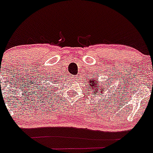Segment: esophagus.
Returning a JSON list of instances; mask_svg holds the SVG:
<instances>
[{
    "label": "esophagus",
    "mask_w": 153,
    "mask_h": 153,
    "mask_svg": "<svg viewBox=\"0 0 153 153\" xmlns=\"http://www.w3.org/2000/svg\"><path fill=\"white\" fill-rule=\"evenodd\" d=\"M72 77L74 78V79H77V77H78V76H73Z\"/></svg>",
    "instance_id": "esophagus-1"
}]
</instances>
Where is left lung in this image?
I'll return each instance as SVG.
<instances>
[{"label":"left lung","mask_w":153,"mask_h":153,"mask_svg":"<svg viewBox=\"0 0 153 153\" xmlns=\"http://www.w3.org/2000/svg\"><path fill=\"white\" fill-rule=\"evenodd\" d=\"M93 77H90V79H88V86L90 87V89L87 88V90H90V91L93 93V94L92 95H96L97 96L98 93H102L103 92H105L106 90V89L105 88L106 86H105V85H100V80H97V76L96 74H93ZM106 86H107V84H106ZM100 89V90L99 91L98 90ZM98 96H100V94H99Z\"/></svg>","instance_id":"8db88e82"}]
</instances>
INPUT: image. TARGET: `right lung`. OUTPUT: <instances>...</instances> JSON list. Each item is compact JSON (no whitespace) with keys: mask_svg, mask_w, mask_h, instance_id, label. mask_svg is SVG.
Listing matches in <instances>:
<instances>
[{"mask_svg":"<svg viewBox=\"0 0 153 153\" xmlns=\"http://www.w3.org/2000/svg\"><path fill=\"white\" fill-rule=\"evenodd\" d=\"M57 81L58 80H56V79H51V83H52L53 86H54V84L56 83V82H57ZM47 89H44H44H42L41 91H43V90H44V92H42V94H43V93H46V91H47ZM48 92H49V91H48Z\"/></svg>","mask_w":153,"mask_h":153,"instance_id":"right-lung-1","label":"right lung"}]
</instances>
